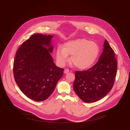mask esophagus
<instances>
[{
	"label": "esophagus",
	"mask_w": 130,
	"mask_h": 130,
	"mask_svg": "<svg viewBox=\"0 0 130 130\" xmlns=\"http://www.w3.org/2000/svg\"><path fill=\"white\" fill-rule=\"evenodd\" d=\"M69 70L68 69H65L64 70V73L66 74V73H68V72H69Z\"/></svg>",
	"instance_id": "esophagus-1"
}]
</instances>
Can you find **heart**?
Here are the masks:
<instances>
[{
    "instance_id": "1",
    "label": "heart",
    "mask_w": 130,
    "mask_h": 130,
    "mask_svg": "<svg viewBox=\"0 0 130 130\" xmlns=\"http://www.w3.org/2000/svg\"><path fill=\"white\" fill-rule=\"evenodd\" d=\"M100 52L98 45L86 39H78L66 43L62 48H57L55 56L58 63L63 66L71 55L70 61L76 67L85 69L93 64Z\"/></svg>"
}]
</instances>
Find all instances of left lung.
<instances>
[{
    "instance_id": "8db88e82",
    "label": "left lung",
    "mask_w": 130,
    "mask_h": 130,
    "mask_svg": "<svg viewBox=\"0 0 130 130\" xmlns=\"http://www.w3.org/2000/svg\"><path fill=\"white\" fill-rule=\"evenodd\" d=\"M117 69L114 51L105 40L98 62L86 70L76 71L73 89L86 103L99 101L112 89Z\"/></svg>"
}]
</instances>
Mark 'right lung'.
Listing matches in <instances>:
<instances>
[{
  "label": "right lung",
  "instance_id": "1",
  "mask_svg": "<svg viewBox=\"0 0 130 130\" xmlns=\"http://www.w3.org/2000/svg\"><path fill=\"white\" fill-rule=\"evenodd\" d=\"M52 37L33 34L16 53L13 63L15 81L23 93L34 101L48 99L63 75L64 69L56 66L50 54L53 49L50 44Z\"/></svg>",
  "mask_w": 130,
  "mask_h": 130
}]
</instances>
